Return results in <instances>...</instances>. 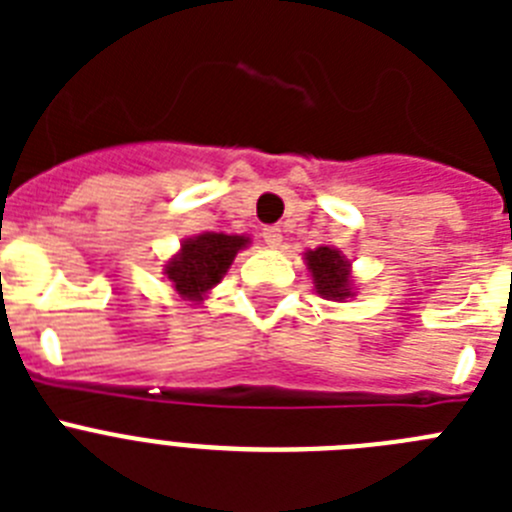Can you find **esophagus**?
I'll return each mask as SVG.
<instances>
[{"mask_svg": "<svg viewBox=\"0 0 512 512\" xmlns=\"http://www.w3.org/2000/svg\"><path fill=\"white\" fill-rule=\"evenodd\" d=\"M261 238H264V243L269 248H279V243H282V228H277V225H266Z\"/></svg>", "mask_w": 512, "mask_h": 512, "instance_id": "obj_1", "label": "esophagus"}]
</instances>
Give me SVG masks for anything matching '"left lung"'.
I'll use <instances>...</instances> for the list:
<instances>
[{
  "label": "left lung",
  "mask_w": 512,
  "mask_h": 512,
  "mask_svg": "<svg viewBox=\"0 0 512 512\" xmlns=\"http://www.w3.org/2000/svg\"><path fill=\"white\" fill-rule=\"evenodd\" d=\"M305 264L312 274V284L323 300L343 302L354 297L351 261L333 246H318L305 253Z\"/></svg>",
  "instance_id": "left-lung-1"
}]
</instances>
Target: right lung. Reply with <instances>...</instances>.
Here are the masks:
<instances>
[{
    "instance_id": "right-lung-1",
    "label": "right lung",
    "mask_w": 512,
    "mask_h": 512,
    "mask_svg": "<svg viewBox=\"0 0 512 512\" xmlns=\"http://www.w3.org/2000/svg\"><path fill=\"white\" fill-rule=\"evenodd\" d=\"M251 238L246 235L200 233L184 238L174 259L166 261L164 274L182 300L200 305L215 284L223 282L233 264L235 253L246 248Z\"/></svg>"
}]
</instances>
